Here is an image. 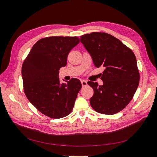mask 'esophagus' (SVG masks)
I'll return each mask as SVG.
<instances>
[{"mask_svg":"<svg viewBox=\"0 0 157 157\" xmlns=\"http://www.w3.org/2000/svg\"><path fill=\"white\" fill-rule=\"evenodd\" d=\"M81 84H82V86H86V85H87V82L86 81V80H81Z\"/></svg>","mask_w":157,"mask_h":157,"instance_id":"34e87169","label":"esophagus"}]
</instances>
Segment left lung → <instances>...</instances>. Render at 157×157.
Wrapping results in <instances>:
<instances>
[{"label":"left lung","instance_id":"obj_1","mask_svg":"<svg viewBox=\"0 0 157 157\" xmlns=\"http://www.w3.org/2000/svg\"><path fill=\"white\" fill-rule=\"evenodd\" d=\"M96 67L105 70L102 86L88 81L94 90L90 103L96 112L114 115L124 109L134 97L140 82V72L132 50L115 36L93 32L80 36Z\"/></svg>","mask_w":157,"mask_h":157}]
</instances>
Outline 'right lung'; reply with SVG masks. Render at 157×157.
Returning <instances> with one entry per match:
<instances>
[{
  "mask_svg": "<svg viewBox=\"0 0 157 157\" xmlns=\"http://www.w3.org/2000/svg\"><path fill=\"white\" fill-rule=\"evenodd\" d=\"M80 42L77 36H48L38 40L22 65L23 90L38 110L51 118L67 116L73 109L82 84L73 78L61 84L59 70L67 65L71 50Z\"/></svg>",
  "mask_w": 157,
  "mask_h": 157,
  "instance_id": "obj_1",
  "label": "right lung"
}]
</instances>
